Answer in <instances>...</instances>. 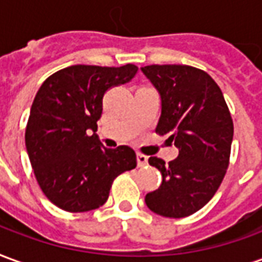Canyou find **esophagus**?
Wrapping results in <instances>:
<instances>
[{"label":"esophagus","instance_id":"esophagus-1","mask_svg":"<svg viewBox=\"0 0 262 262\" xmlns=\"http://www.w3.org/2000/svg\"><path fill=\"white\" fill-rule=\"evenodd\" d=\"M147 156H144V154H137V165H139V167H144V165H147Z\"/></svg>","mask_w":262,"mask_h":262}]
</instances>
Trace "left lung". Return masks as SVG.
Returning <instances> with one entry per match:
<instances>
[{
	"mask_svg": "<svg viewBox=\"0 0 262 262\" xmlns=\"http://www.w3.org/2000/svg\"><path fill=\"white\" fill-rule=\"evenodd\" d=\"M161 98L159 135L178 147L176 160L150 157L163 182L146 195V205L164 217H187L213 198L230 161L233 119L219 85L192 66L142 67Z\"/></svg>",
	"mask_w": 262,
	"mask_h": 262,
	"instance_id": "obj_1",
	"label": "left lung"
}]
</instances>
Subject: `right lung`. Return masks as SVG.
Listing matches in <instances>:
<instances>
[{
    "instance_id": "1",
    "label": "right lung",
    "mask_w": 262,
    "mask_h": 262,
    "mask_svg": "<svg viewBox=\"0 0 262 262\" xmlns=\"http://www.w3.org/2000/svg\"><path fill=\"white\" fill-rule=\"evenodd\" d=\"M136 73L135 64L70 66L39 88L26 125V150L39 187L60 209L78 213L102 206L115 178L136 167L133 148L102 147L95 133L105 92Z\"/></svg>"
}]
</instances>
